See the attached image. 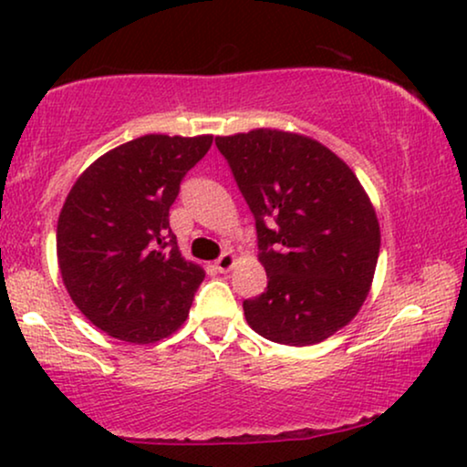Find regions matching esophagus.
<instances>
[{
  "instance_id": "obj_1",
  "label": "esophagus",
  "mask_w": 467,
  "mask_h": 467,
  "mask_svg": "<svg viewBox=\"0 0 467 467\" xmlns=\"http://www.w3.org/2000/svg\"><path fill=\"white\" fill-rule=\"evenodd\" d=\"M234 264H235V254H234V253H223L221 257L214 261V267H216V270H219L221 274H225V272L232 270Z\"/></svg>"
}]
</instances>
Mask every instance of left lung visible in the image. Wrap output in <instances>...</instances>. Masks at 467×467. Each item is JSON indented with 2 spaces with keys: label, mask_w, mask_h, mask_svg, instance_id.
<instances>
[{
  "label": "left lung",
  "mask_w": 467,
  "mask_h": 467,
  "mask_svg": "<svg viewBox=\"0 0 467 467\" xmlns=\"http://www.w3.org/2000/svg\"><path fill=\"white\" fill-rule=\"evenodd\" d=\"M254 216L267 289L244 299L265 340L308 347L353 321L366 302L380 227L355 171L308 136L278 130L216 138Z\"/></svg>",
  "instance_id": "1"
}]
</instances>
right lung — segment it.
<instances>
[{"instance_id": "right-lung-1", "label": "right lung", "mask_w": 467, "mask_h": 467, "mask_svg": "<svg viewBox=\"0 0 467 467\" xmlns=\"http://www.w3.org/2000/svg\"><path fill=\"white\" fill-rule=\"evenodd\" d=\"M210 144L149 133L101 155L67 193L57 223L61 278L108 336L152 344L187 321L206 274L178 251L170 208Z\"/></svg>"}]
</instances>
